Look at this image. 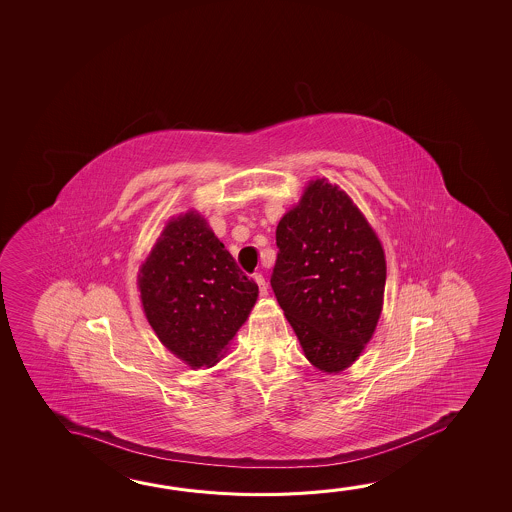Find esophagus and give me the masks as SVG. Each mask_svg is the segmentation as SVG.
<instances>
[{
	"label": "esophagus",
	"instance_id": "1",
	"mask_svg": "<svg viewBox=\"0 0 512 512\" xmlns=\"http://www.w3.org/2000/svg\"><path fill=\"white\" fill-rule=\"evenodd\" d=\"M255 282H257V285H259V291L260 294H268V284H266V278L262 277L260 273H257L255 275Z\"/></svg>",
	"mask_w": 512,
	"mask_h": 512
}]
</instances>
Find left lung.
I'll return each instance as SVG.
<instances>
[{"label": "left lung", "mask_w": 512, "mask_h": 512, "mask_svg": "<svg viewBox=\"0 0 512 512\" xmlns=\"http://www.w3.org/2000/svg\"><path fill=\"white\" fill-rule=\"evenodd\" d=\"M271 287L303 353L323 373L359 359L384 303L386 257L350 196L325 178L280 219Z\"/></svg>", "instance_id": "1"}]
</instances>
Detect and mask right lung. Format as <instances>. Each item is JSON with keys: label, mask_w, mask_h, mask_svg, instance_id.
I'll return each instance as SVG.
<instances>
[{"label": "right lung", "mask_w": 512, "mask_h": 512, "mask_svg": "<svg viewBox=\"0 0 512 512\" xmlns=\"http://www.w3.org/2000/svg\"><path fill=\"white\" fill-rule=\"evenodd\" d=\"M137 284L160 343L191 368H210L223 357L259 296V285L196 210L169 221Z\"/></svg>", "instance_id": "add662e5"}]
</instances>
